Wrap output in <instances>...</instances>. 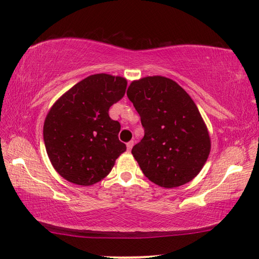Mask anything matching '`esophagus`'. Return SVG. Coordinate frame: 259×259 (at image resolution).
I'll list each match as a JSON object with an SVG mask.
<instances>
[{"label":"esophagus","mask_w":259,"mask_h":259,"mask_svg":"<svg viewBox=\"0 0 259 259\" xmlns=\"http://www.w3.org/2000/svg\"><path fill=\"white\" fill-rule=\"evenodd\" d=\"M133 146H134V142H133V140H130L129 143H126V150H128L129 152L131 151V148H133Z\"/></svg>","instance_id":"1"}]
</instances>
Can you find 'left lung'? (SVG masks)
<instances>
[{
    "instance_id": "8db88e82",
    "label": "left lung",
    "mask_w": 259,
    "mask_h": 259,
    "mask_svg": "<svg viewBox=\"0 0 259 259\" xmlns=\"http://www.w3.org/2000/svg\"><path fill=\"white\" fill-rule=\"evenodd\" d=\"M126 96L145 131L131 151L144 175L165 188L198 176L208 160L211 140L190 95L171 78L155 75L131 82Z\"/></svg>"
}]
</instances>
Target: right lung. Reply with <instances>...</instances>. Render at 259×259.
<instances>
[{
    "label": "right lung",
    "instance_id": "right-lung-1",
    "mask_svg": "<svg viewBox=\"0 0 259 259\" xmlns=\"http://www.w3.org/2000/svg\"><path fill=\"white\" fill-rule=\"evenodd\" d=\"M126 80L94 74L76 83L56 100L43 125L50 162L61 177L90 186L111 172L126 147L117 135L121 125L108 109L123 97Z\"/></svg>",
    "mask_w": 259,
    "mask_h": 259
}]
</instances>
